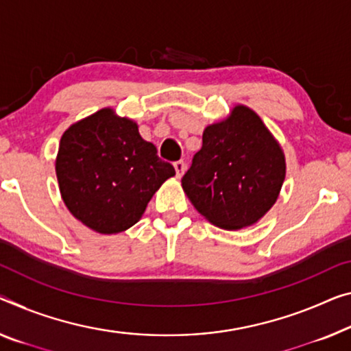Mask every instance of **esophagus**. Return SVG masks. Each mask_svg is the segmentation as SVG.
<instances>
[{
  "label": "esophagus",
  "instance_id": "34e87169",
  "mask_svg": "<svg viewBox=\"0 0 351 351\" xmlns=\"http://www.w3.org/2000/svg\"><path fill=\"white\" fill-rule=\"evenodd\" d=\"M174 168H176V176H177V179H180V177L183 176V172H185V169H186L185 163H183L182 160L176 161V163H174Z\"/></svg>",
  "mask_w": 351,
  "mask_h": 351
}]
</instances>
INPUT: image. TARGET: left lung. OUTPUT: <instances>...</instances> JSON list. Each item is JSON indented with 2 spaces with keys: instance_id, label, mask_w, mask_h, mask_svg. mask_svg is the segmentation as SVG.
Instances as JSON below:
<instances>
[{
  "instance_id": "8db88e82",
  "label": "left lung",
  "mask_w": 351,
  "mask_h": 351,
  "mask_svg": "<svg viewBox=\"0 0 351 351\" xmlns=\"http://www.w3.org/2000/svg\"><path fill=\"white\" fill-rule=\"evenodd\" d=\"M284 179L281 144L256 111L235 105L226 119L206 127L182 188L213 226L239 230L265 217Z\"/></svg>"
}]
</instances>
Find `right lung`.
<instances>
[{
	"mask_svg": "<svg viewBox=\"0 0 351 351\" xmlns=\"http://www.w3.org/2000/svg\"><path fill=\"white\" fill-rule=\"evenodd\" d=\"M55 168L69 212L104 235L136 224L155 191L176 176L174 166L141 138L138 123L117 116L112 108L64 132Z\"/></svg>",
	"mask_w": 351,
	"mask_h": 351,
	"instance_id": "add662e5",
	"label": "right lung"
}]
</instances>
